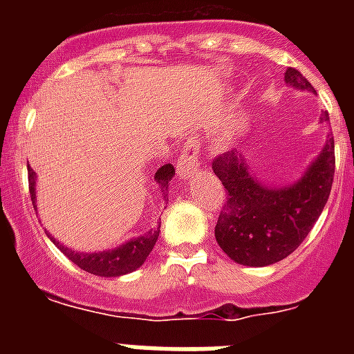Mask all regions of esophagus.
Returning a JSON list of instances; mask_svg holds the SVG:
<instances>
[{
    "mask_svg": "<svg viewBox=\"0 0 354 354\" xmlns=\"http://www.w3.org/2000/svg\"><path fill=\"white\" fill-rule=\"evenodd\" d=\"M200 143L198 139L189 138L185 141L182 149V154H180V160H178V176L180 180H187L194 171H196V167L200 165Z\"/></svg>",
    "mask_w": 354,
    "mask_h": 354,
    "instance_id": "esophagus-1",
    "label": "esophagus"
}]
</instances>
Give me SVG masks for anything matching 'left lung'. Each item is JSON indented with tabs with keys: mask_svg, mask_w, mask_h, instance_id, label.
<instances>
[{
	"mask_svg": "<svg viewBox=\"0 0 354 354\" xmlns=\"http://www.w3.org/2000/svg\"><path fill=\"white\" fill-rule=\"evenodd\" d=\"M285 82L301 91H314L297 69L288 68ZM329 121L325 112L319 122ZM227 191L224 211L215 226L218 246L227 257L244 266L279 263L296 250L322 215L335 178V139L330 133L297 182L268 187L250 172L242 152H226L213 161Z\"/></svg>",
	"mask_w": 354,
	"mask_h": 354,
	"instance_id": "1",
	"label": "left lung"
}]
</instances>
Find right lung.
Here are the masks:
<instances>
[{
    "label": "right lung",
    "instance_id": "1",
    "mask_svg": "<svg viewBox=\"0 0 354 354\" xmlns=\"http://www.w3.org/2000/svg\"><path fill=\"white\" fill-rule=\"evenodd\" d=\"M27 171H29L30 200H32V205H35L36 209V172L30 169V165H27ZM172 176H174V167L171 163L161 165L156 171L154 176H152V183L156 185V193H158L160 204H169L167 194H169V182L172 180ZM160 227L161 222L160 226L150 227L147 233L133 236L130 241L119 244L118 248L91 253L75 252V250H71V248L62 244V242H58L49 232H47V236L79 268L86 270V272H90L93 275H101V277H119V275L130 274L133 270H138L147 261L149 253L152 252V248H154L156 241H158V236H160Z\"/></svg>",
    "mask_w": 354,
    "mask_h": 354
}]
</instances>
